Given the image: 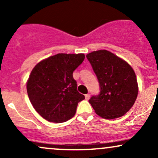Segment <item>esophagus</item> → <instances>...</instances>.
Listing matches in <instances>:
<instances>
[{"label": "esophagus", "instance_id": "1", "mask_svg": "<svg viewBox=\"0 0 158 158\" xmlns=\"http://www.w3.org/2000/svg\"><path fill=\"white\" fill-rule=\"evenodd\" d=\"M90 95L89 94H85V99H86V100H88V99H90Z\"/></svg>", "mask_w": 158, "mask_h": 158}]
</instances>
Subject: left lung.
I'll list each match as a JSON object with an SVG mask.
<instances>
[{"instance_id":"obj_1","label":"left lung","mask_w":158,"mask_h":158,"mask_svg":"<svg viewBox=\"0 0 158 158\" xmlns=\"http://www.w3.org/2000/svg\"><path fill=\"white\" fill-rule=\"evenodd\" d=\"M99 81L100 92L89 99L96 114L115 119L127 113L135 104L138 85L134 70L126 61L106 50L86 56Z\"/></svg>"}]
</instances>
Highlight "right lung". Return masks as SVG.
Returning a JSON list of instances; mask_svg holds the SVG:
<instances>
[{"label":"right lung","mask_w":158,"mask_h":158,"mask_svg":"<svg viewBox=\"0 0 158 158\" xmlns=\"http://www.w3.org/2000/svg\"><path fill=\"white\" fill-rule=\"evenodd\" d=\"M85 59L83 53H59L38 63L27 83L29 99L36 111L49 122L64 123L75 115L85 96L77 90L74 70Z\"/></svg>","instance_id":"obj_1"}]
</instances>
